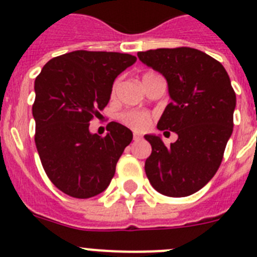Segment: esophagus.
Masks as SVG:
<instances>
[{
	"label": "esophagus",
	"instance_id": "obj_1",
	"mask_svg": "<svg viewBox=\"0 0 257 257\" xmlns=\"http://www.w3.org/2000/svg\"><path fill=\"white\" fill-rule=\"evenodd\" d=\"M143 138L139 135V134H134V142H140Z\"/></svg>",
	"mask_w": 257,
	"mask_h": 257
}]
</instances>
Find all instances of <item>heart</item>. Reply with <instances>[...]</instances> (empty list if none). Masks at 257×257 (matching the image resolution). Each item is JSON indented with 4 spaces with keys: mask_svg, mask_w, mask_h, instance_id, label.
<instances>
[{
    "mask_svg": "<svg viewBox=\"0 0 257 257\" xmlns=\"http://www.w3.org/2000/svg\"><path fill=\"white\" fill-rule=\"evenodd\" d=\"M160 77L154 72H145L142 76V82L143 85H147L148 82H151L152 79ZM119 87V79L114 81L112 86V95L114 96L117 94V90ZM119 119L123 122L126 126H128L130 128L136 131H142L144 128H147L149 124V121H151V114L147 112H142V110H126V112L121 113L119 114Z\"/></svg>",
    "mask_w": 257,
    "mask_h": 257,
    "instance_id": "1",
    "label": "heart"
}]
</instances>
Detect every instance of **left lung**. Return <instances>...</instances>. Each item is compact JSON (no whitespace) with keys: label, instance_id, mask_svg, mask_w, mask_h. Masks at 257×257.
I'll list each match as a JSON object with an SVG mask.
<instances>
[{"label":"left lung","instance_id":"obj_1","mask_svg":"<svg viewBox=\"0 0 257 257\" xmlns=\"http://www.w3.org/2000/svg\"><path fill=\"white\" fill-rule=\"evenodd\" d=\"M138 56L169 85L172 101L157 128L178 134L170 147L161 136H144L152 145L145 174L161 194L190 196L216 174L233 133L235 92L230 78L221 63L192 47L148 50Z\"/></svg>","mask_w":257,"mask_h":257}]
</instances>
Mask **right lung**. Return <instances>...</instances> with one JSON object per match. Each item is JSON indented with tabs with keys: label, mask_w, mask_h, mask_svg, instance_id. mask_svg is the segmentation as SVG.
I'll list each match as a JSON object with an SVG mask.
<instances>
[{
	"label": "right lung",
	"mask_w": 257,
	"mask_h": 257,
	"mask_svg": "<svg viewBox=\"0 0 257 257\" xmlns=\"http://www.w3.org/2000/svg\"><path fill=\"white\" fill-rule=\"evenodd\" d=\"M136 61L130 54L72 51L47 61L35 81V142L51 183L74 198L104 192L133 140L126 126L110 122L104 138L88 130L109 103L118 74Z\"/></svg>",
	"instance_id": "add662e5"
}]
</instances>
